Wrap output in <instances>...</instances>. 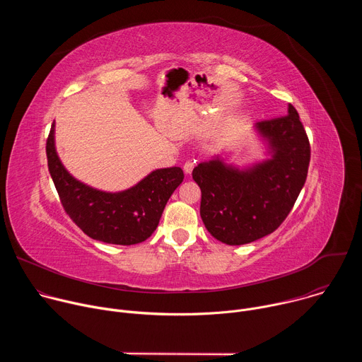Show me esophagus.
<instances>
[{"mask_svg": "<svg viewBox=\"0 0 362 362\" xmlns=\"http://www.w3.org/2000/svg\"><path fill=\"white\" fill-rule=\"evenodd\" d=\"M193 168H194V162L187 160V162L185 163V166H183V170H185V173H186V175H190V173H192V170H193Z\"/></svg>", "mask_w": 362, "mask_h": 362, "instance_id": "34e87169", "label": "esophagus"}]
</instances>
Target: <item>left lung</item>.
Segmentation results:
<instances>
[{
  "label": "left lung",
  "instance_id": "1",
  "mask_svg": "<svg viewBox=\"0 0 362 362\" xmlns=\"http://www.w3.org/2000/svg\"><path fill=\"white\" fill-rule=\"evenodd\" d=\"M271 158L247 169L219 158L199 163L193 180L202 190L200 218L208 232L226 245L261 239L286 219L305 185L311 146L296 109L256 123Z\"/></svg>",
  "mask_w": 362,
  "mask_h": 362
}]
</instances>
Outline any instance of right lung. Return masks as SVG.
I'll return each mask as SVG.
<instances>
[{
	"label": "right lung",
	"instance_id": "obj_1",
	"mask_svg": "<svg viewBox=\"0 0 362 362\" xmlns=\"http://www.w3.org/2000/svg\"><path fill=\"white\" fill-rule=\"evenodd\" d=\"M47 162L60 202L70 219L91 239L112 245H136L156 230L165 206L183 182L180 168L158 169L136 186L109 193L76 180L60 162L54 123L47 139Z\"/></svg>",
	"mask_w": 362,
	"mask_h": 362
}]
</instances>
